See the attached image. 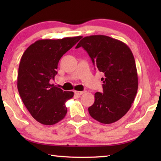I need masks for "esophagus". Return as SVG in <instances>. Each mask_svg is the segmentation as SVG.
I'll return each mask as SVG.
<instances>
[{
	"instance_id": "esophagus-1",
	"label": "esophagus",
	"mask_w": 161,
	"mask_h": 161,
	"mask_svg": "<svg viewBox=\"0 0 161 161\" xmlns=\"http://www.w3.org/2000/svg\"><path fill=\"white\" fill-rule=\"evenodd\" d=\"M84 92H80V91H75V94H76V95H77V96H80V95H81V94H84Z\"/></svg>"
}]
</instances>
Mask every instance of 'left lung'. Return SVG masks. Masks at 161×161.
I'll use <instances>...</instances> for the list:
<instances>
[{"mask_svg": "<svg viewBox=\"0 0 161 161\" xmlns=\"http://www.w3.org/2000/svg\"><path fill=\"white\" fill-rule=\"evenodd\" d=\"M85 50L97 69L104 74L103 92L94 94L89 107L92 118L109 124L121 119L134 101L138 79L134 57L124 42L106 35H90L81 39L76 48Z\"/></svg>", "mask_w": 161, "mask_h": 161, "instance_id": "left-lung-1", "label": "left lung"}]
</instances>
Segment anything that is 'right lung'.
I'll use <instances>...</instances> for the list:
<instances>
[{"instance_id":"add662e5","label":"right lung","mask_w":161,"mask_h":161,"mask_svg":"<svg viewBox=\"0 0 161 161\" xmlns=\"http://www.w3.org/2000/svg\"><path fill=\"white\" fill-rule=\"evenodd\" d=\"M81 36L58 40H39L27 48L18 73V89L22 101L39 123L50 126L63 119L67 112L65 103L74 96L50 83L63 54L77 44Z\"/></svg>"}]
</instances>
